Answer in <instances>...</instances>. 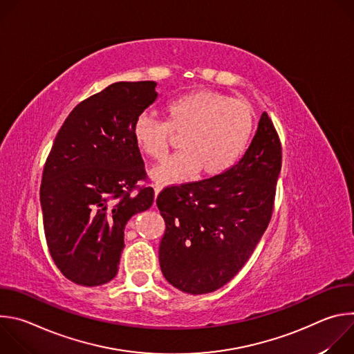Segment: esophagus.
Here are the masks:
<instances>
[{
  "label": "esophagus",
  "mask_w": 354,
  "mask_h": 354,
  "mask_svg": "<svg viewBox=\"0 0 354 354\" xmlns=\"http://www.w3.org/2000/svg\"><path fill=\"white\" fill-rule=\"evenodd\" d=\"M153 187H154V192H156V197H157V196H158V193L162 190L164 185H161V183H156Z\"/></svg>",
  "instance_id": "esophagus-1"
}]
</instances>
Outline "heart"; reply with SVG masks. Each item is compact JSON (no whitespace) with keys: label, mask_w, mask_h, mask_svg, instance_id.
I'll return each instance as SVG.
<instances>
[{"label":"heart","mask_w":354,"mask_h":354,"mask_svg":"<svg viewBox=\"0 0 354 354\" xmlns=\"http://www.w3.org/2000/svg\"><path fill=\"white\" fill-rule=\"evenodd\" d=\"M164 111L165 122L141 113L131 127L137 148L156 161L165 157L172 134L180 136V153L151 172L164 183L187 180L197 171L203 176L223 174L242 154L254 129L250 105L217 91L183 93L171 99Z\"/></svg>","instance_id":"heart-1"}]
</instances>
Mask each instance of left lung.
<instances>
[{"label": "left lung", "mask_w": 354, "mask_h": 354, "mask_svg": "<svg viewBox=\"0 0 354 354\" xmlns=\"http://www.w3.org/2000/svg\"><path fill=\"white\" fill-rule=\"evenodd\" d=\"M281 169V142L266 112L243 157L225 172L165 187L157 206L164 277L180 291L207 294L227 284L266 231Z\"/></svg>", "instance_id": "left-lung-1"}]
</instances>
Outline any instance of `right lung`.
Returning <instances> with one entry per match:
<instances>
[{
  "instance_id": "right-lung-1",
  "label": "right lung",
  "mask_w": 354,
  "mask_h": 354,
  "mask_svg": "<svg viewBox=\"0 0 354 354\" xmlns=\"http://www.w3.org/2000/svg\"><path fill=\"white\" fill-rule=\"evenodd\" d=\"M156 86L115 82L86 97L64 120L46 160L40 205L48 252L80 286L118 274L124 227L154 201L153 187L137 186L147 174L131 127L157 99Z\"/></svg>"
}]
</instances>
